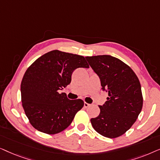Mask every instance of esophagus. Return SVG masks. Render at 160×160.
Listing matches in <instances>:
<instances>
[{
	"instance_id": "esophagus-1",
	"label": "esophagus",
	"mask_w": 160,
	"mask_h": 160,
	"mask_svg": "<svg viewBox=\"0 0 160 160\" xmlns=\"http://www.w3.org/2000/svg\"><path fill=\"white\" fill-rule=\"evenodd\" d=\"M84 108H88L89 106H90V104H89V103H87V102H84Z\"/></svg>"
}]
</instances>
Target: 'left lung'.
<instances>
[{"mask_svg": "<svg viewBox=\"0 0 160 160\" xmlns=\"http://www.w3.org/2000/svg\"><path fill=\"white\" fill-rule=\"evenodd\" d=\"M108 92L107 101L99 106V116L90 119L96 132L115 138L124 134L138 119L143 107L139 79L132 68L111 55L86 57Z\"/></svg>", "mask_w": 160, "mask_h": 160, "instance_id": "8db88e82", "label": "left lung"}]
</instances>
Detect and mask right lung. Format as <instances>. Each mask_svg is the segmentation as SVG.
Listing matches in <instances>:
<instances>
[{
	"instance_id": "right-lung-1",
	"label": "right lung",
	"mask_w": 160,
	"mask_h": 160,
	"mask_svg": "<svg viewBox=\"0 0 160 160\" xmlns=\"http://www.w3.org/2000/svg\"><path fill=\"white\" fill-rule=\"evenodd\" d=\"M78 68H89L84 57L53 50L38 58L25 71L21 82L22 104L37 130L54 135L65 130L84 106L81 99L69 100L59 90L71 82Z\"/></svg>"
}]
</instances>
